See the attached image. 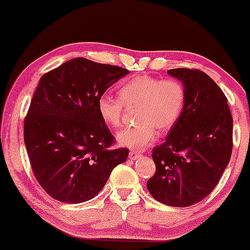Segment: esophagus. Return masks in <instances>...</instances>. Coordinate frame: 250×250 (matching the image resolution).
Returning a JSON list of instances; mask_svg holds the SVG:
<instances>
[{
  "instance_id": "1",
  "label": "esophagus",
  "mask_w": 250,
  "mask_h": 250,
  "mask_svg": "<svg viewBox=\"0 0 250 250\" xmlns=\"http://www.w3.org/2000/svg\"><path fill=\"white\" fill-rule=\"evenodd\" d=\"M141 156H142V155L140 153L135 152V150H133V152H130L129 155H128L129 159H133V161H135V159H137V158H140Z\"/></svg>"
}]
</instances>
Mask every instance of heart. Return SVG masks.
<instances>
[{
	"label": "heart",
	"mask_w": 250,
	"mask_h": 250,
	"mask_svg": "<svg viewBox=\"0 0 250 250\" xmlns=\"http://www.w3.org/2000/svg\"><path fill=\"white\" fill-rule=\"evenodd\" d=\"M120 100L103 95L98 98V114L106 124L120 127L123 105L126 108L138 107L136 121L140 125L122 129L117 134L118 144L126 148L140 150L156 140L157 131L165 134L178 121L185 104V88L176 80L138 76L128 81L118 91Z\"/></svg>",
	"instance_id": "b5f03b06"
}]
</instances>
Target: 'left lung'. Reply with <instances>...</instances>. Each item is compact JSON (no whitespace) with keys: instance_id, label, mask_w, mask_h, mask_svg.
Returning <instances> with one entry per match:
<instances>
[{"instance_id":"1","label":"left lung","mask_w":250,"mask_h":250,"mask_svg":"<svg viewBox=\"0 0 250 250\" xmlns=\"http://www.w3.org/2000/svg\"><path fill=\"white\" fill-rule=\"evenodd\" d=\"M183 83L185 104L166 141L152 157L156 171L147 189L159 203L187 207L210 194L226 168L232 150V117L227 98L206 73L168 69Z\"/></svg>"}]
</instances>
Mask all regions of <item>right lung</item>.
<instances>
[{
    "instance_id": "add662e5",
    "label": "right lung",
    "mask_w": 250,
    "mask_h": 250,
    "mask_svg": "<svg viewBox=\"0 0 250 250\" xmlns=\"http://www.w3.org/2000/svg\"><path fill=\"white\" fill-rule=\"evenodd\" d=\"M128 69L76 57L41 77L24 121V143L34 176L56 200L95 197L128 149L114 137L97 102Z\"/></svg>"
}]
</instances>
